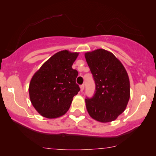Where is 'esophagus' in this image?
Returning <instances> with one entry per match:
<instances>
[{
	"mask_svg": "<svg viewBox=\"0 0 156 156\" xmlns=\"http://www.w3.org/2000/svg\"><path fill=\"white\" fill-rule=\"evenodd\" d=\"M84 84L81 85V86H80V90H81V91H84Z\"/></svg>",
	"mask_w": 156,
	"mask_h": 156,
	"instance_id": "esophagus-1",
	"label": "esophagus"
}]
</instances>
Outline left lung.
Returning <instances> with one entry per match:
<instances>
[{"label":"left lung","instance_id":"1","mask_svg":"<svg viewBox=\"0 0 156 156\" xmlns=\"http://www.w3.org/2000/svg\"><path fill=\"white\" fill-rule=\"evenodd\" d=\"M84 57L96 84L94 97L85 99L89 116L101 123L115 121L130 99V81L120 60L109 51L97 49Z\"/></svg>","mask_w":156,"mask_h":156}]
</instances>
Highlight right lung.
I'll list each match as a JSON object with an SVG mask.
<instances>
[{"label":"right lung","instance_id":"1","mask_svg":"<svg viewBox=\"0 0 156 156\" xmlns=\"http://www.w3.org/2000/svg\"><path fill=\"white\" fill-rule=\"evenodd\" d=\"M78 55L79 52L59 51L33 74L28 88L30 99L42 116L57 119L69 110L80 90L76 84L78 72L72 67Z\"/></svg>","mask_w":156,"mask_h":156}]
</instances>
